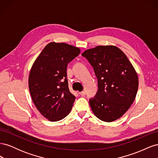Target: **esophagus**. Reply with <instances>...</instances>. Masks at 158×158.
I'll return each mask as SVG.
<instances>
[{
  "label": "esophagus",
  "instance_id": "obj_1",
  "mask_svg": "<svg viewBox=\"0 0 158 158\" xmlns=\"http://www.w3.org/2000/svg\"><path fill=\"white\" fill-rule=\"evenodd\" d=\"M79 94H80V95H82V96H84V95H85V92H84V91H82V92H79Z\"/></svg>",
  "mask_w": 158,
  "mask_h": 158
}]
</instances>
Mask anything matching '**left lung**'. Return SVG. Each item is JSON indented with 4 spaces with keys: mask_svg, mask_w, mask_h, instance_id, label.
Listing matches in <instances>:
<instances>
[{
    "mask_svg": "<svg viewBox=\"0 0 158 158\" xmlns=\"http://www.w3.org/2000/svg\"><path fill=\"white\" fill-rule=\"evenodd\" d=\"M82 55L93 66L98 91L89 99L94 114L105 122L121 118L135 101L138 78L126 55L114 45H99Z\"/></svg>",
    "mask_w": 158,
    "mask_h": 158,
    "instance_id": "left-lung-1",
    "label": "left lung"
}]
</instances>
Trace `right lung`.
Wrapping results in <instances>:
<instances>
[{"instance_id": "add662e5", "label": "right lung", "mask_w": 158, "mask_h": 158, "mask_svg": "<svg viewBox=\"0 0 158 158\" xmlns=\"http://www.w3.org/2000/svg\"><path fill=\"white\" fill-rule=\"evenodd\" d=\"M80 52L78 47L51 42L31 66L28 85L32 101L50 121L64 118L73 107L75 96L69 91L66 67Z\"/></svg>"}]
</instances>
